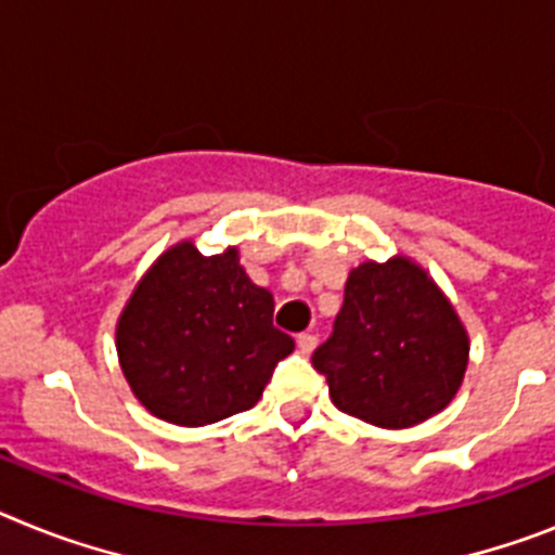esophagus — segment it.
I'll use <instances>...</instances> for the list:
<instances>
[{
    "label": "esophagus",
    "instance_id": "esophagus-1",
    "mask_svg": "<svg viewBox=\"0 0 555 555\" xmlns=\"http://www.w3.org/2000/svg\"><path fill=\"white\" fill-rule=\"evenodd\" d=\"M297 347H300L302 356H308V352H313V347H317V336H313V333H300V336H297Z\"/></svg>",
    "mask_w": 555,
    "mask_h": 555
}]
</instances>
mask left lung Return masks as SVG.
<instances>
[{
    "label": "left lung",
    "instance_id": "left-lung-1",
    "mask_svg": "<svg viewBox=\"0 0 555 555\" xmlns=\"http://www.w3.org/2000/svg\"><path fill=\"white\" fill-rule=\"evenodd\" d=\"M469 338L423 267L395 255L347 278L345 306L311 356L338 411L377 428H411L459 391Z\"/></svg>",
    "mask_w": 555,
    "mask_h": 555
}]
</instances>
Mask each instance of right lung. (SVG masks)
Returning a JSON list of instances; mask_svg holds the SVG:
<instances>
[{"label":"right lung","instance_id":"1","mask_svg":"<svg viewBox=\"0 0 555 555\" xmlns=\"http://www.w3.org/2000/svg\"><path fill=\"white\" fill-rule=\"evenodd\" d=\"M274 300L238 263V249H166L116 325L132 395L171 425L199 428L253 409L294 338L272 325Z\"/></svg>","mask_w":555,"mask_h":555}]
</instances>
